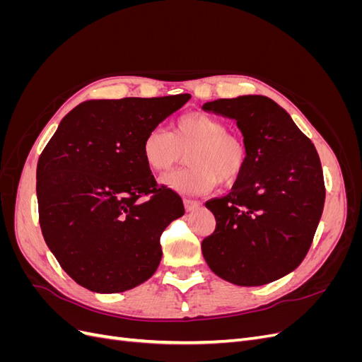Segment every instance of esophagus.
<instances>
[{"mask_svg":"<svg viewBox=\"0 0 362 362\" xmlns=\"http://www.w3.org/2000/svg\"><path fill=\"white\" fill-rule=\"evenodd\" d=\"M201 205H202V204H201V202H198V201L184 199V206H185V210H187L189 213H190V211H196Z\"/></svg>","mask_w":362,"mask_h":362,"instance_id":"obj_1","label":"esophagus"}]
</instances>
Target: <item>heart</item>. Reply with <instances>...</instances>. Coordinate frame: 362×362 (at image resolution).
<instances>
[{
	"label": "heart",
	"instance_id": "heart-1",
	"mask_svg": "<svg viewBox=\"0 0 362 362\" xmlns=\"http://www.w3.org/2000/svg\"><path fill=\"white\" fill-rule=\"evenodd\" d=\"M225 122L205 113L178 117L172 131L156 127L141 141V157L157 173L173 168L187 151L189 166L163 177L166 187L182 194H204L218 182L231 184L242 177L247 164V149L237 136L226 133Z\"/></svg>",
	"mask_w": 362,
	"mask_h": 362
}]
</instances>
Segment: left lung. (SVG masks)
<instances>
[{"instance_id": "obj_1", "label": "left lung", "mask_w": 362, "mask_h": 362, "mask_svg": "<svg viewBox=\"0 0 362 362\" xmlns=\"http://www.w3.org/2000/svg\"><path fill=\"white\" fill-rule=\"evenodd\" d=\"M202 110L237 120L247 149L246 169L231 192L205 204L216 229L204 238V258L235 286H264L298 267L313 243L325 205L319 154L267 96L217 100Z\"/></svg>"}]
</instances>
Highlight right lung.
I'll use <instances>...</instances> for the list:
<instances>
[{
  "label": "right lung",
  "mask_w": 362,
  "mask_h": 362,
  "mask_svg": "<svg viewBox=\"0 0 362 362\" xmlns=\"http://www.w3.org/2000/svg\"><path fill=\"white\" fill-rule=\"evenodd\" d=\"M190 98L81 103L43 149L36 172L42 234L81 287L122 293L156 273L160 235L184 205L170 189H157L141 141Z\"/></svg>",
  "instance_id": "1"
}]
</instances>
